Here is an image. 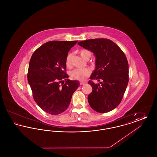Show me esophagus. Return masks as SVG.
Wrapping results in <instances>:
<instances>
[{
    "instance_id": "1",
    "label": "esophagus",
    "mask_w": 157,
    "mask_h": 157,
    "mask_svg": "<svg viewBox=\"0 0 157 157\" xmlns=\"http://www.w3.org/2000/svg\"><path fill=\"white\" fill-rule=\"evenodd\" d=\"M86 83V82H80V85H85Z\"/></svg>"
}]
</instances>
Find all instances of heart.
I'll list each match as a JSON object with an SVG mask.
<instances>
[{"label": "heart", "instance_id": "obj_1", "mask_svg": "<svg viewBox=\"0 0 157 157\" xmlns=\"http://www.w3.org/2000/svg\"><path fill=\"white\" fill-rule=\"evenodd\" d=\"M79 54L81 56L83 59L85 60L90 59L91 56V53L89 51L83 49L79 52ZM72 56L73 54L72 53H69L66 58L65 60V65L67 68L70 69L72 67ZM90 74V71L88 68H84V69H75L74 70L70 72L71 77L78 81H84L88 78Z\"/></svg>", "mask_w": 157, "mask_h": 157}]
</instances>
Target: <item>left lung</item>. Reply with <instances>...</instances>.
Here are the masks:
<instances>
[{"label":"left lung","instance_id":"1","mask_svg":"<svg viewBox=\"0 0 157 157\" xmlns=\"http://www.w3.org/2000/svg\"><path fill=\"white\" fill-rule=\"evenodd\" d=\"M78 45L94 53L95 69L90 76L92 91L88 100L90 107L99 113L109 112L122 101L129 81L127 57L120 47L108 39H92ZM93 80L100 84H96Z\"/></svg>","mask_w":157,"mask_h":157}]
</instances>
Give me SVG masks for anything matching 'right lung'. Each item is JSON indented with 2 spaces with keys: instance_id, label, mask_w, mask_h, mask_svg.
I'll return each instance as SVG.
<instances>
[{
  "instance_id": "obj_1",
  "label": "right lung",
  "mask_w": 157,
  "mask_h": 157,
  "mask_svg": "<svg viewBox=\"0 0 157 157\" xmlns=\"http://www.w3.org/2000/svg\"><path fill=\"white\" fill-rule=\"evenodd\" d=\"M78 42L49 41L34 52L30 58L28 81L33 98L45 112L58 115L70 104L78 81L69 80L65 60L69 51Z\"/></svg>"
}]
</instances>
